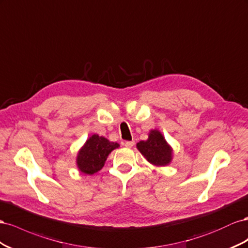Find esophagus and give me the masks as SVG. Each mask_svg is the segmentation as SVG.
Returning a JSON list of instances; mask_svg holds the SVG:
<instances>
[{"label": "esophagus", "mask_w": 248, "mask_h": 248, "mask_svg": "<svg viewBox=\"0 0 248 248\" xmlns=\"http://www.w3.org/2000/svg\"><path fill=\"white\" fill-rule=\"evenodd\" d=\"M134 144H135V142H134V141H125L124 145L125 147H132Z\"/></svg>", "instance_id": "1"}]
</instances>
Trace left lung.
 Here are the masks:
<instances>
[{
  "mask_svg": "<svg viewBox=\"0 0 248 248\" xmlns=\"http://www.w3.org/2000/svg\"><path fill=\"white\" fill-rule=\"evenodd\" d=\"M137 150L143 157L155 166H167L172 160V147L159 130H151L148 138L136 144Z\"/></svg>",
  "mask_w": 248,
  "mask_h": 248,
  "instance_id": "8db88e82",
  "label": "left lung"
}]
</instances>
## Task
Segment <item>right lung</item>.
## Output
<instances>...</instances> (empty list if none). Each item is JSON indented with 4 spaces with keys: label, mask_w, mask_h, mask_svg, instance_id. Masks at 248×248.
<instances>
[{
    "label": "right lung",
    "mask_w": 248,
    "mask_h": 248,
    "mask_svg": "<svg viewBox=\"0 0 248 248\" xmlns=\"http://www.w3.org/2000/svg\"><path fill=\"white\" fill-rule=\"evenodd\" d=\"M118 147L117 142H111L107 138L93 134L78 152L76 159L78 169L89 175L97 172L105 165L109 154Z\"/></svg>",
    "instance_id": "right-lung-1"
}]
</instances>
